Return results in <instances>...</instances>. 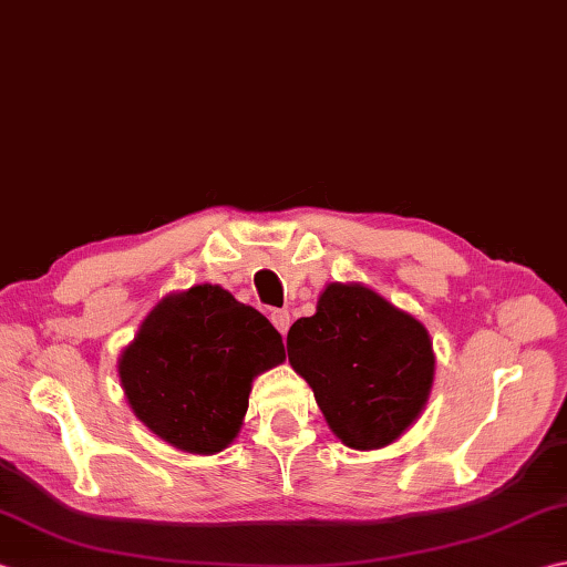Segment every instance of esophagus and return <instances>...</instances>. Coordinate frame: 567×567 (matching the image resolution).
Masks as SVG:
<instances>
[{
  "label": "esophagus",
  "mask_w": 567,
  "mask_h": 567,
  "mask_svg": "<svg viewBox=\"0 0 567 567\" xmlns=\"http://www.w3.org/2000/svg\"><path fill=\"white\" fill-rule=\"evenodd\" d=\"M270 319H272L275 329L285 337L287 329H290V312H287V309H275V312L270 315Z\"/></svg>",
  "instance_id": "1"
}]
</instances>
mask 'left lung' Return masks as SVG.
Segmentation results:
<instances>
[{
	"instance_id": "1",
	"label": "left lung",
	"mask_w": 567,
	"mask_h": 567,
	"mask_svg": "<svg viewBox=\"0 0 567 567\" xmlns=\"http://www.w3.org/2000/svg\"><path fill=\"white\" fill-rule=\"evenodd\" d=\"M292 369L331 432L353 450L395 442L423 413L435 379L427 329L363 285L331 282L287 334Z\"/></svg>"
}]
</instances>
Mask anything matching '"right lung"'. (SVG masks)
<instances>
[{
	"instance_id": "obj_1",
	"label": "right lung",
	"mask_w": 567,
	"mask_h": 567,
	"mask_svg": "<svg viewBox=\"0 0 567 567\" xmlns=\"http://www.w3.org/2000/svg\"><path fill=\"white\" fill-rule=\"evenodd\" d=\"M285 361L282 337L218 285L166 295L120 353L127 403L154 435L192 454L240 432L252 379Z\"/></svg>"
}]
</instances>
